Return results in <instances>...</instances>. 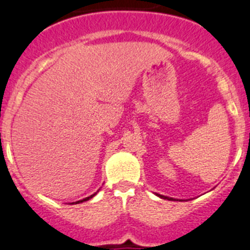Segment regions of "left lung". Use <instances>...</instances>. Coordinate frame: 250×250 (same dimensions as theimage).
<instances>
[{
  "label": "left lung",
  "mask_w": 250,
  "mask_h": 250,
  "mask_svg": "<svg viewBox=\"0 0 250 250\" xmlns=\"http://www.w3.org/2000/svg\"><path fill=\"white\" fill-rule=\"evenodd\" d=\"M157 197H160L163 200H169V201H175V198H171V197H167V196H163V194H159V193H155ZM178 201V200H177Z\"/></svg>",
  "instance_id": "obj_1"
}]
</instances>
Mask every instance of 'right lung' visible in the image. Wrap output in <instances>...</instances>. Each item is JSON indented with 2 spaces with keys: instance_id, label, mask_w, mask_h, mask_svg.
<instances>
[{
  "instance_id": "1",
  "label": "right lung",
  "mask_w": 250,
  "mask_h": 250,
  "mask_svg": "<svg viewBox=\"0 0 250 250\" xmlns=\"http://www.w3.org/2000/svg\"><path fill=\"white\" fill-rule=\"evenodd\" d=\"M96 193H94V194H91V196L90 197H86V198H83V200H81V201H77V202H73V203H81V202H85V201H89L90 198H93L94 196H95Z\"/></svg>"
}]
</instances>
